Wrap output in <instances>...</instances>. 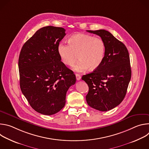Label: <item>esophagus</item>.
Instances as JSON below:
<instances>
[{
    "label": "esophagus",
    "instance_id": "esophagus-1",
    "mask_svg": "<svg viewBox=\"0 0 149 149\" xmlns=\"http://www.w3.org/2000/svg\"><path fill=\"white\" fill-rule=\"evenodd\" d=\"M75 75H76V78H77V80L79 81V80H80V79H81V76H80L79 74H75Z\"/></svg>",
    "mask_w": 149,
    "mask_h": 149
}]
</instances>
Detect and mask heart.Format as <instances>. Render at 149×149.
<instances>
[{"label":"heart","mask_w":149,"mask_h":149,"mask_svg":"<svg viewBox=\"0 0 149 149\" xmlns=\"http://www.w3.org/2000/svg\"><path fill=\"white\" fill-rule=\"evenodd\" d=\"M68 45L61 43L58 46V53L62 62L66 65L72 67L79 59L74 67L77 72H83L88 68L94 70L98 68L105 54L104 41L99 37L78 33L70 37Z\"/></svg>","instance_id":"b5f03b06"}]
</instances>
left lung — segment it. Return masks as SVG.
I'll list each match as a JSON object with an SVG mask.
<instances>
[{
    "instance_id": "1",
    "label": "left lung",
    "mask_w": 149,
    "mask_h": 149,
    "mask_svg": "<svg viewBox=\"0 0 149 149\" xmlns=\"http://www.w3.org/2000/svg\"><path fill=\"white\" fill-rule=\"evenodd\" d=\"M87 31L104 41L105 54L98 68L82 77L89 87L86 101L91 107L107 111L117 107L125 96L132 76L129 51L107 31Z\"/></svg>"
}]
</instances>
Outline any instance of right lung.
<instances>
[{"label": "right lung", "mask_w": 149, "mask_h": 149, "mask_svg": "<svg viewBox=\"0 0 149 149\" xmlns=\"http://www.w3.org/2000/svg\"><path fill=\"white\" fill-rule=\"evenodd\" d=\"M65 29L52 26L38 30L21 49L19 61L20 87L32 108L44 115L59 112L67 92L75 84L72 71L62 61L58 46Z\"/></svg>", "instance_id": "obj_1"}]
</instances>
